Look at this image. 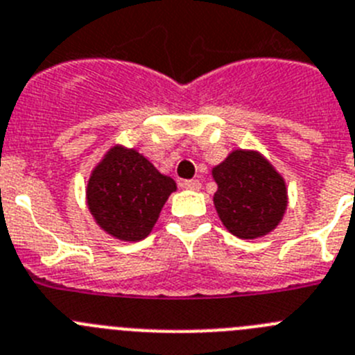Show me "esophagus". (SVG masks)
Returning <instances> with one entry per match:
<instances>
[{
    "label": "esophagus",
    "instance_id": "34e87169",
    "mask_svg": "<svg viewBox=\"0 0 355 355\" xmlns=\"http://www.w3.org/2000/svg\"><path fill=\"white\" fill-rule=\"evenodd\" d=\"M180 185L184 187V189H189V191H200L201 189L200 180H182Z\"/></svg>",
    "mask_w": 355,
    "mask_h": 355
}]
</instances>
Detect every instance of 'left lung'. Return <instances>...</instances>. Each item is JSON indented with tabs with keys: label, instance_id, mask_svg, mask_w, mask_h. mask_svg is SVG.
<instances>
[{
	"label": "left lung",
	"instance_id": "1",
	"mask_svg": "<svg viewBox=\"0 0 355 355\" xmlns=\"http://www.w3.org/2000/svg\"><path fill=\"white\" fill-rule=\"evenodd\" d=\"M214 207L239 239L265 237L277 228L288 207L285 178L258 150L235 148L212 168Z\"/></svg>",
	"mask_w": 355,
	"mask_h": 355
}]
</instances>
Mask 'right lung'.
<instances>
[{
    "label": "right lung",
    "mask_w": 355,
    "mask_h": 355,
    "mask_svg": "<svg viewBox=\"0 0 355 355\" xmlns=\"http://www.w3.org/2000/svg\"><path fill=\"white\" fill-rule=\"evenodd\" d=\"M177 191L136 148L113 145L86 184V205L102 232L123 242L148 237L170 194Z\"/></svg>",
    "instance_id": "right-lung-1"
}]
</instances>
